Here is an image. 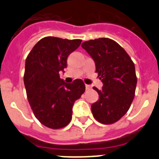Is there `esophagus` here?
<instances>
[{"mask_svg": "<svg viewBox=\"0 0 159 159\" xmlns=\"http://www.w3.org/2000/svg\"><path fill=\"white\" fill-rule=\"evenodd\" d=\"M85 88H86V90H90L92 88V86L89 84H85Z\"/></svg>", "mask_w": 159, "mask_h": 159, "instance_id": "esophagus-1", "label": "esophagus"}]
</instances>
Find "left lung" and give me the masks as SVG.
Returning <instances> with one entry per match:
<instances>
[{"label":"left lung","mask_w":159,"mask_h":159,"mask_svg":"<svg viewBox=\"0 0 159 159\" xmlns=\"http://www.w3.org/2000/svg\"><path fill=\"white\" fill-rule=\"evenodd\" d=\"M93 59L95 72L102 83V89H93L99 99L92 104L97 121L111 124L121 119L129 110L135 93L137 77L133 61L124 49L109 38L90 40L82 43Z\"/></svg>","instance_id":"obj_1"}]
</instances>
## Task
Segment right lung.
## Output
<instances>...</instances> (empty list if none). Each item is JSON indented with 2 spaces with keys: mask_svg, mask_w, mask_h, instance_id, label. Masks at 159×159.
I'll use <instances>...</instances> for the list:
<instances>
[{
  "mask_svg": "<svg viewBox=\"0 0 159 159\" xmlns=\"http://www.w3.org/2000/svg\"><path fill=\"white\" fill-rule=\"evenodd\" d=\"M81 40L47 36L38 41L25 61L24 83L34 116L45 127H64L70 123L72 107L85 92L77 79L67 84L60 78L67 57L80 45Z\"/></svg>",
  "mask_w": 159,
  "mask_h": 159,
  "instance_id": "add662e5",
  "label": "right lung"
}]
</instances>
